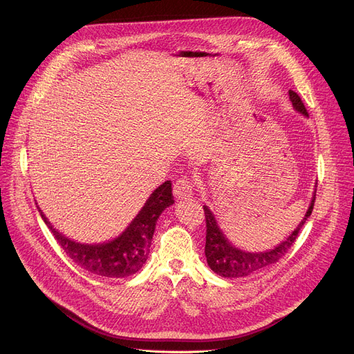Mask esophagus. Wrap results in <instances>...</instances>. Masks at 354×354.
Masks as SVG:
<instances>
[{
    "instance_id": "34e87169",
    "label": "esophagus",
    "mask_w": 354,
    "mask_h": 354,
    "mask_svg": "<svg viewBox=\"0 0 354 354\" xmlns=\"http://www.w3.org/2000/svg\"><path fill=\"white\" fill-rule=\"evenodd\" d=\"M174 195L178 201L191 199L194 195V182L191 178L183 176L174 185Z\"/></svg>"
}]
</instances>
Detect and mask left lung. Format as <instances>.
<instances>
[{"mask_svg":"<svg viewBox=\"0 0 354 354\" xmlns=\"http://www.w3.org/2000/svg\"><path fill=\"white\" fill-rule=\"evenodd\" d=\"M290 100L297 111H300L304 116L307 115V109L304 103L301 102L300 96L297 95L295 91L290 90ZM315 202V191L311 198L310 207L301 219V222L297 228L291 232V235L283 241L281 244H278L275 248L264 251V252H247L243 250L235 248L228 238L224 235L218 227V222L211 212V209L203 205V212H205V221H207V241H205V255H207V263L209 268L216 272L221 277L225 278H241L247 277L251 274H255L267 268L268 266L275 264L278 259L288 252V250L295 243V238L299 236L300 230L306 224L307 218L313 212V207Z\"/></svg>","mask_w":354,"mask_h":354,"instance_id":"1","label":"left lung"}]
</instances>
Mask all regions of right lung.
Returning a JSON list of instances; mask_svg holds the SVG:
<instances>
[{"instance_id":"obj_1","label":"right lung","mask_w":354,"mask_h":354,"mask_svg":"<svg viewBox=\"0 0 354 354\" xmlns=\"http://www.w3.org/2000/svg\"><path fill=\"white\" fill-rule=\"evenodd\" d=\"M174 202L172 183L171 180H166L149 196L145 207L120 236L104 244L93 245L74 243L59 231H55L41 209L39 207L37 208L55 241L73 259L74 264L102 277L123 278L136 274L146 263L149 251H151L156 221L165 208L172 205Z\"/></svg>"}]
</instances>
